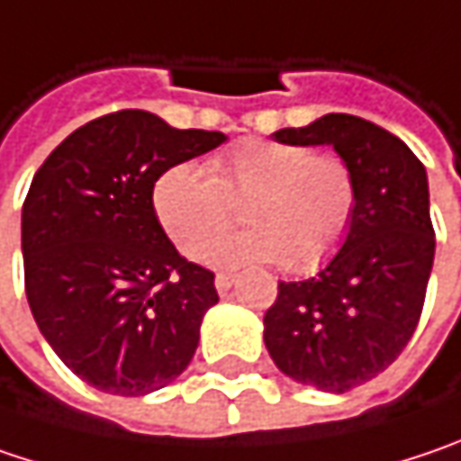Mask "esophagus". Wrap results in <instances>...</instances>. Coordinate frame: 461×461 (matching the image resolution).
I'll use <instances>...</instances> for the list:
<instances>
[{"mask_svg":"<svg viewBox=\"0 0 461 461\" xmlns=\"http://www.w3.org/2000/svg\"><path fill=\"white\" fill-rule=\"evenodd\" d=\"M231 285H234V274H227V271L216 274V289H219V294H224Z\"/></svg>","mask_w":461,"mask_h":461,"instance_id":"obj_1","label":"esophagus"}]
</instances>
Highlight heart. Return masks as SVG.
Returning a JSON list of instances; mask_svg holds the SVG:
<instances>
[{
    "label": "heart",
    "mask_w": 461,
    "mask_h": 461,
    "mask_svg": "<svg viewBox=\"0 0 461 461\" xmlns=\"http://www.w3.org/2000/svg\"><path fill=\"white\" fill-rule=\"evenodd\" d=\"M153 213L187 258H203L237 224H245L213 250L219 266L282 260L286 271L318 268L347 237L357 208V182L337 153H315L286 140H245L208 164H175L153 182Z\"/></svg>",
    "instance_id": "heart-1"
}]
</instances>
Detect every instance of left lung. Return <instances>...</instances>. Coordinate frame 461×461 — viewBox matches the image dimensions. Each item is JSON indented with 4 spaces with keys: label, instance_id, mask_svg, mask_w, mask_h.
Masks as SVG:
<instances>
[{
    "label": "left lung",
    "instance_id": "8db88e82",
    "mask_svg": "<svg viewBox=\"0 0 461 461\" xmlns=\"http://www.w3.org/2000/svg\"><path fill=\"white\" fill-rule=\"evenodd\" d=\"M274 140L334 146L357 182L341 250L312 279L279 282L263 315V341L282 373L344 393L384 373L418 329L436 253L428 175L396 135L352 114L285 127Z\"/></svg>",
    "mask_w": 461,
    "mask_h": 461
}]
</instances>
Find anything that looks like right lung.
I'll use <instances>...</instances> for the list:
<instances>
[{
	"instance_id": "add662e5",
	"label": "right lung",
	"mask_w": 461,
	"mask_h": 461,
	"mask_svg": "<svg viewBox=\"0 0 461 461\" xmlns=\"http://www.w3.org/2000/svg\"><path fill=\"white\" fill-rule=\"evenodd\" d=\"M224 132L124 109L68 135L23 203L25 294L57 357L98 392L143 396L190 366L213 274L176 253L150 193L164 169Z\"/></svg>"
}]
</instances>
